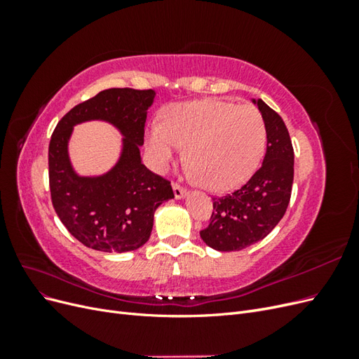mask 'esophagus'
<instances>
[{
    "label": "esophagus",
    "mask_w": 359,
    "mask_h": 359,
    "mask_svg": "<svg viewBox=\"0 0 359 359\" xmlns=\"http://www.w3.org/2000/svg\"><path fill=\"white\" fill-rule=\"evenodd\" d=\"M172 189H173V194H175V199L186 198V194H187L186 189H182L181 186H178V184H173Z\"/></svg>",
    "instance_id": "obj_1"
}]
</instances>
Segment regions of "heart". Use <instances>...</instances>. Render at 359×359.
<instances>
[{
    "mask_svg": "<svg viewBox=\"0 0 359 359\" xmlns=\"http://www.w3.org/2000/svg\"><path fill=\"white\" fill-rule=\"evenodd\" d=\"M193 163V175L214 191L241 186L257 169L265 153L262 115L250 104L220 100L178 103L168 107L163 124H151L147 148L158 168L181 154Z\"/></svg>",
    "mask_w": 359,
    "mask_h": 359,
    "instance_id": "heart-1",
    "label": "heart"
}]
</instances>
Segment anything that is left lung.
Listing matches in <instances>:
<instances>
[{
	"label": "left lung",
	"mask_w": 359,
	"mask_h": 359,
	"mask_svg": "<svg viewBox=\"0 0 359 359\" xmlns=\"http://www.w3.org/2000/svg\"><path fill=\"white\" fill-rule=\"evenodd\" d=\"M257 106L266 128L264 163L241 189L223 198H212L214 211L201 238L219 252H238L274 229L283 219L293 182V148L281 116L264 100Z\"/></svg>",
	"instance_id": "8db88e82"
}]
</instances>
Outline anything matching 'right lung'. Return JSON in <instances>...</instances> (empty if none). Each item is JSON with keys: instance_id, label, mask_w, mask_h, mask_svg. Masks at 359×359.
<instances>
[{"instance_id": "1", "label": "right lung", "mask_w": 359, "mask_h": 359, "mask_svg": "<svg viewBox=\"0 0 359 359\" xmlns=\"http://www.w3.org/2000/svg\"><path fill=\"white\" fill-rule=\"evenodd\" d=\"M154 90L111 88L61 118L49 142V187L61 223L97 252L126 253L142 247L153 231L154 212L173 198L170 182L147 169L140 158L147 114ZM86 121L112 123L123 136L122 154L102 176L82 177L72 169L68 140Z\"/></svg>"}]
</instances>
